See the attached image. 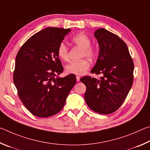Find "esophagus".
<instances>
[{"label":"esophagus","instance_id":"obj_1","mask_svg":"<svg viewBox=\"0 0 150 150\" xmlns=\"http://www.w3.org/2000/svg\"><path fill=\"white\" fill-rule=\"evenodd\" d=\"M80 80V77L79 76H76V81L77 82H79Z\"/></svg>","mask_w":150,"mask_h":150}]
</instances>
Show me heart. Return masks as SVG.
Listing matches in <instances>:
<instances>
[{
  "label": "heart",
  "mask_w": 150,
  "mask_h": 150,
  "mask_svg": "<svg viewBox=\"0 0 150 150\" xmlns=\"http://www.w3.org/2000/svg\"><path fill=\"white\" fill-rule=\"evenodd\" d=\"M71 41L75 45L82 49L81 57H86L92 59L96 56L97 51L95 47L91 46V39L86 34L79 33L73 36ZM58 56L62 60L68 61L69 59L68 56V49L64 43H61L57 49ZM90 67V63L88 59H82L80 60L70 62L65 67L66 72L68 74L82 75L87 71Z\"/></svg>",
  "instance_id": "1"
}]
</instances>
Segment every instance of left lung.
Segmentation results:
<instances>
[{"label":"left lung","instance_id":"left-lung-1","mask_svg":"<svg viewBox=\"0 0 150 150\" xmlns=\"http://www.w3.org/2000/svg\"><path fill=\"white\" fill-rule=\"evenodd\" d=\"M98 60L91 73L102 74L100 80L83 76L80 81L86 86L84 94L88 106L103 115L116 111L125 100L132 86L134 62L124 41L104 28L97 30Z\"/></svg>","mask_w":150,"mask_h":150}]
</instances>
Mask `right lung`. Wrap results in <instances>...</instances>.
I'll list each match as a JSON object with an SVG mask.
<instances>
[{
	"label": "right lung",
	"instance_id": "add662e5",
	"mask_svg": "<svg viewBox=\"0 0 150 150\" xmlns=\"http://www.w3.org/2000/svg\"><path fill=\"white\" fill-rule=\"evenodd\" d=\"M70 29L47 28L29 38L16 57L13 74L18 96L31 114L45 118L56 115L76 82V76L59 78L63 72L58 47Z\"/></svg>",
	"mask_w": 150,
	"mask_h": 150
}]
</instances>
